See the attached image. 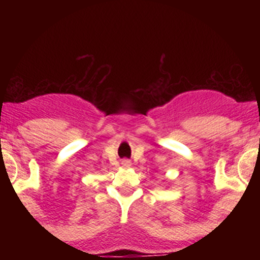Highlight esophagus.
<instances>
[{"mask_svg": "<svg viewBox=\"0 0 260 260\" xmlns=\"http://www.w3.org/2000/svg\"><path fill=\"white\" fill-rule=\"evenodd\" d=\"M122 165H123V166H131V162L128 161V159H123Z\"/></svg>", "mask_w": 260, "mask_h": 260, "instance_id": "esophagus-1", "label": "esophagus"}]
</instances>
